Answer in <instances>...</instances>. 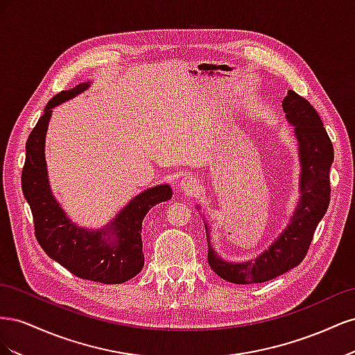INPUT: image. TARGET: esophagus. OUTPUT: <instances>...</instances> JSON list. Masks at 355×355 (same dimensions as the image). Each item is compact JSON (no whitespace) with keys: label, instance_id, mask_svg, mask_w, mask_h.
<instances>
[{"label":"esophagus","instance_id":"34e87169","mask_svg":"<svg viewBox=\"0 0 355 355\" xmlns=\"http://www.w3.org/2000/svg\"><path fill=\"white\" fill-rule=\"evenodd\" d=\"M179 187H180L182 191H185L187 194H192V192L198 191L200 184H198V179L197 178H194V176H185V178H182Z\"/></svg>","mask_w":355,"mask_h":355}]
</instances>
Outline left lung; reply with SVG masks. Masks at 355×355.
I'll use <instances>...</instances> for the list:
<instances>
[{
	"label": "left lung",
	"instance_id": "1",
	"mask_svg": "<svg viewBox=\"0 0 355 355\" xmlns=\"http://www.w3.org/2000/svg\"><path fill=\"white\" fill-rule=\"evenodd\" d=\"M286 120L295 128L299 155V200L286 228L259 256L244 262L225 261L210 243L207 234V259L211 270L234 284H257L270 282L297 266L313 241L318 222L323 219L330 201L329 171L333 163V145L320 115L308 101L293 90L283 101ZM200 210V206H197Z\"/></svg>",
	"mask_w": 355,
	"mask_h": 355
}]
</instances>
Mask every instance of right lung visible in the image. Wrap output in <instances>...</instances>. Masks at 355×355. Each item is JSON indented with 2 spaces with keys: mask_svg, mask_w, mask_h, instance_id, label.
I'll use <instances>...</instances> for the list:
<instances>
[{
  "mask_svg": "<svg viewBox=\"0 0 355 355\" xmlns=\"http://www.w3.org/2000/svg\"><path fill=\"white\" fill-rule=\"evenodd\" d=\"M90 87V81L63 90L47 103L26 141L22 191L34 216L35 237L53 261L73 275L103 284H121L142 271V222L149 209L171 198L163 184L139 192L101 230L78 227L62 209L50 188L46 163V135L53 108Z\"/></svg>",
  "mask_w": 355,
  "mask_h": 355,
  "instance_id": "right-lung-1",
  "label": "right lung"
}]
</instances>
